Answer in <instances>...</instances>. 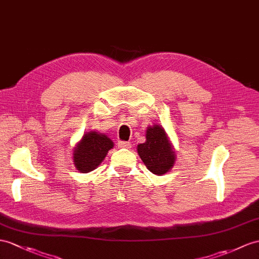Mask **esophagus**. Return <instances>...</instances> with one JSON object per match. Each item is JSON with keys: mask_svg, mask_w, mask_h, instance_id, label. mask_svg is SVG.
Returning <instances> with one entry per match:
<instances>
[{"mask_svg": "<svg viewBox=\"0 0 259 259\" xmlns=\"http://www.w3.org/2000/svg\"><path fill=\"white\" fill-rule=\"evenodd\" d=\"M118 147L130 149L132 147V144L130 142H118Z\"/></svg>", "mask_w": 259, "mask_h": 259, "instance_id": "34e87169", "label": "esophagus"}]
</instances>
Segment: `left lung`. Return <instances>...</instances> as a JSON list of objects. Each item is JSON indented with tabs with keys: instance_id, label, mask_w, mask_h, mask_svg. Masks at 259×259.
Here are the masks:
<instances>
[{
	"instance_id": "8db88e82",
	"label": "left lung",
	"mask_w": 259,
	"mask_h": 259,
	"mask_svg": "<svg viewBox=\"0 0 259 259\" xmlns=\"http://www.w3.org/2000/svg\"><path fill=\"white\" fill-rule=\"evenodd\" d=\"M137 153L149 171L157 176L167 174L177 156L165 128L158 123L147 126L146 142L137 145Z\"/></svg>"
}]
</instances>
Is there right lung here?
Segmentation results:
<instances>
[{
  "label": "right lung",
  "mask_w": 259,
  "mask_h": 259,
  "mask_svg": "<svg viewBox=\"0 0 259 259\" xmlns=\"http://www.w3.org/2000/svg\"><path fill=\"white\" fill-rule=\"evenodd\" d=\"M113 147L114 143L108 135L96 131L85 132L73 148L72 160L74 167L82 174L93 171Z\"/></svg>",
  "instance_id": "right-lung-1"
}]
</instances>
